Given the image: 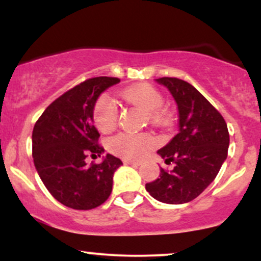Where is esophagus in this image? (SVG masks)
Here are the masks:
<instances>
[{
    "instance_id": "1",
    "label": "esophagus",
    "mask_w": 261,
    "mask_h": 261,
    "mask_svg": "<svg viewBox=\"0 0 261 261\" xmlns=\"http://www.w3.org/2000/svg\"><path fill=\"white\" fill-rule=\"evenodd\" d=\"M124 164H130V166H140V161H131V160H124Z\"/></svg>"
}]
</instances>
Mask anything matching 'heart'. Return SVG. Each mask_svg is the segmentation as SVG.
Listing matches in <instances>:
<instances>
[{
	"mask_svg": "<svg viewBox=\"0 0 261 261\" xmlns=\"http://www.w3.org/2000/svg\"><path fill=\"white\" fill-rule=\"evenodd\" d=\"M121 97L127 103L140 108L141 110L149 114L153 121H166V113L161 112L164 99L154 87L146 85H137L125 89ZM93 120L95 126L101 133H110L116 125L118 110L115 104L107 94L100 95L93 109ZM155 146L153 136L148 134H119L112 137L108 142L110 152L126 160H137L146 155Z\"/></svg>",
	"mask_w": 261,
	"mask_h": 261,
	"instance_id": "obj_1",
	"label": "heart"
}]
</instances>
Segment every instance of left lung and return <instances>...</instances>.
Instances as JSON below:
<instances>
[{
	"mask_svg": "<svg viewBox=\"0 0 261 261\" xmlns=\"http://www.w3.org/2000/svg\"><path fill=\"white\" fill-rule=\"evenodd\" d=\"M155 82L174 98L179 131L157 152L174 168H161L160 178L146 184V190L158 201L179 205L195 199L215 180L227 158L229 134L222 115L190 83L172 77Z\"/></svg>",
	"mask_w": 261,
	"mask_h": 261,
	"instance_id": "obj_1",
	"label": "left lung"
}]
</instances>
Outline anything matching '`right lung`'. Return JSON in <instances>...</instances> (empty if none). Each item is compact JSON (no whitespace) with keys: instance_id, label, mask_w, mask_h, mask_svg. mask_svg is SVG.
I'll list each match as a JSON object with an SVG mask.
<instances>
[{"instance_id":"obj_1","label":"right lung","mask_w":261,"mask_h":261,"mask_svg":"<svg viewBox=\"0 0 261 261\" xmlns=\"http://www.w3.org/2000/svg\"><path fill=\"white\" fill-rule=\"evenodd\" d=\"M115 77H94L73 87L41 114L32 135L33 160L41 181L62 205L91 210L103 203L113 190V176L121 166L108 153L99 164L87 166L88 154L100 155L99 133L93 125V109Z\"/></svg>"}]
</instances>
